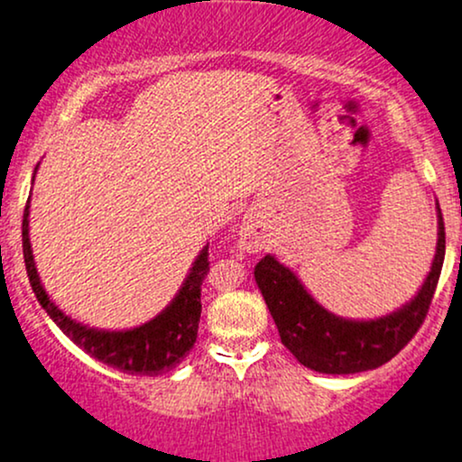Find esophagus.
<instances>
[{"instance_id": "1", "label": "esophagus", "mask_w": 462, "mask_h": 462, "mask_svg": "<svg viewBox=\"0 0 462 462\" xmlns=\"http://www.w3.org/2000/svg\"><path fill=\"white\" fill-rule=\"evenodd\" d=\"M241 241L243 245H245V249H249V252H261V249L264 247V232L263 227L258 226L256 219H247L243 221L241 226Z\"/></svg>"}]
</instances>
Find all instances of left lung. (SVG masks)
Wrapping results in <instances>:
<instances>
[{
    "instance_id": "8db88e82",
    "label": "left lung",
    "mask_w": 462,
    "mask_h": 462,
    "mask_svg": "<svg viewBox=\"0 0 462 462\" xmlns=\"http://www.w3.org/2000/svg\"><path fill=\"white\" fill-rule=\"evenodd\" d=\"M437 254L421 289L402 309L378 319H346L326 310L300 278L267 254L254 269L264 304L272 312L284 347L304 367L319 374H360L389 363L415 337L437 289L445 258V226L437 201Z\"/></svg>"
}]
</instances>
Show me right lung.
Masks as SVG:
<instances>
[{
  "label": "right lung",
  "instance_id": "add662e5",
  "mask_svg": "<svg viewBox=\"0 0 462 462\" xmlns=\"http://www.w3.org/2000/svg\"><path fill=\"white\" fill-rule=\"evenodd\" d=\"M36 173V171H34ZM30 199L23 210V258L28 278L34 291L36 300L43 306L47 315L62 332L82 347L84 352L91 354L99 363L115 367L124 374H141V375H158L164 371L178 367L187 354L193 349L195 338H198V326L201 315V282H204L206 272H208V245L195 258L193 267L184 280L176 298L169 301L162 312H158L153 319L143 326L130 328V330H97L88 328L71 317L65 315L54 301L50 300L47 291L41 284L39 272H36L34 256H32L30 245Z\"/></svg>",
  "mask_w": 462,
  "mask_h": 462
}]
</instances>
